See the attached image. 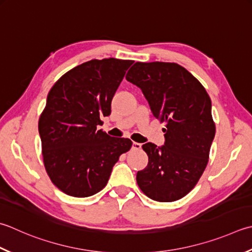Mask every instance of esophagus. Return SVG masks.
I'll return each mask as SVG.
<instances>
[{
  "mask_svg": "<svg viewBox=\"0 0 252 252\" xmlns=\"http://www.w3.org/2000/svg\"><path fill=\"white\" fill-rule=\"evenodd\" d=\"M141 147H142V144H140V143H136V142L132 143V149L133 150H140Z\"/></svg>",
  "mask_w": 252,
  "mask_h": 252,
  "instance_id": "obj_1",
  "label": "esophagus"
}]
</instances>
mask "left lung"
<instances>
[{"label": "left lung", "mask_w": 252, "mask_h": 252, "mask_svg": "<svg viewBox=\"0 0 252 252\" xmlns=\"http://www.w3.org/2000/svg\"><path fill=\"white\" fill-rule=\"evenodd\" d=\"M126 78L142 91L153 116L165 123L164 145L149 142L142 146L149 164L137 171V185L152 200L184 198L194 188L209 161L215 136L210 96L177 63L136 62Z\"/></svg>", "instance_id": "1"}]
</instances>
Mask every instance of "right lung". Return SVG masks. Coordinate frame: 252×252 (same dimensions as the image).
Wrapping results in <instances>:
<instances>
[{
    "instance_id": "obj_1",
    "label": "right lung",
    "mask_w": 252,
    "mask_h": 252,
    "mask_svg": "<svg viewBox=\"0 0 252 252\" xmlns=\"http://www.w3.org/2000/svg\"><path fill=\"white\" fill-rule=\"evenodd\" d=\"M133 61L109 58L77 65L59 78L39 118L43 164L54 186L86 198L107 185L112 167L132 141L108 135L98 126Z\"/></svg>"
}]
</instances>
